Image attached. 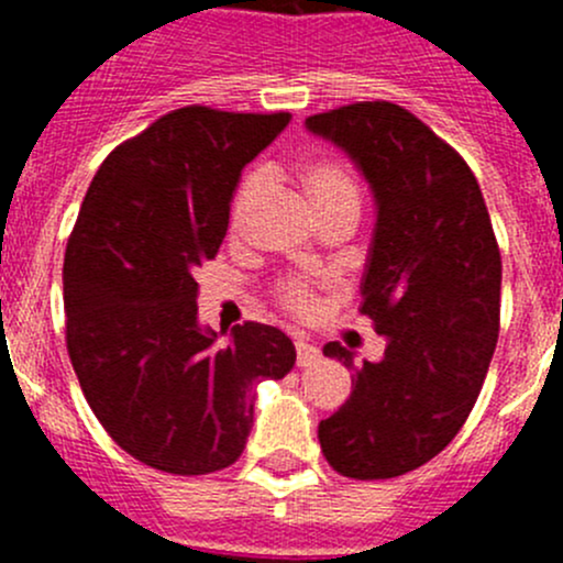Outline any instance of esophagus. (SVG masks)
I'll return each instance as SVG.
<instances>
[{"label":"esophagus","instance_id":"34e87169","mask_svg":"<svg viewBox=\"0 0 563 563\" xmlns=\"http://www.w3.org/2000/svg\"><path fill=\"white\" fill-rule=\"evenodd\" d=\"M318 356H321V351H318L313 343H308V340H297V365L299 367L316 365Z\"/></svg>","mask_w":563,"mask_h":563}]
</instances>
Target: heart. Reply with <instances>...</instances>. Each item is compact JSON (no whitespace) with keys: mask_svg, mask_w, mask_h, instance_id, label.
I'll use <instances>...</instances> for the list:
<instances>
[{"mask_svg":"<svg viewBox=\"0 0 563 563\" xmlns=\"http://www.w3.org/2000/svg\"><path fill=\"white\" fill-rule=\"evenodd\" d=\"M299 181H302L305 192L313 201L318 218L329 220L338 214H354L360 218L362 207V190L356 174L351 166L340 157L332 155H318L302 163L299 168ZM266 190V172L264 168H253L242 176L240 187H236L234 198H231V214L229 225L234 234L245 231V225L253 218L255 207H258L261 196ZM280 302L286 305L291 313L308 316L313 310V291L305 280L294 277V280L283 283L280 286Z\"/></svg>","mask_w":563,"mask_h":563,"instance_id":"obj_1","label":"heart"}]
</instances>
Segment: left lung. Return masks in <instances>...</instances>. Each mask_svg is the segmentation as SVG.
Wrapping results in <instances>:
<instances>
[{
    "mask_svg": "<svg viewBox=\"0 0 563 563\" xmlns=\"http://www.w3.org/2000/svg\"><path fill=\"white\" fill-rule=\"evenodd\" d=\"M371 185L376 229L360 313L387 338L354 367L351 397L318 424L323 457L351 479H391L439 455L468 419L498 340L501 253L476 176L406 108L376 100L305 119Z\"/></svg>",
    "mask_w": 563,
    "mask_h": 563,
    "instance_id": "8db88e82",
    "label": "left lung"
}]
</instances>
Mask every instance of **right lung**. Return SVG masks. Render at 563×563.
Listing matches in <instances>:
<instances>
[{"label": "right lung", "instance_id": "add662e5", "mask_svg": "<svg viewBox=\"0 0 563 563\" xmlns=\"http://www.w3.org/2000/svg\"><path fill=\"white\" fill-rule=\"evenodd\" d=\"M291 113L176 108L106 157L65 253L67 351L84 397L128 455L179 476L229 468L255 387L286 376L294 343L247 321L198 323L196 272L229 231L242 168Z\"/></svg>", "mask_w": 563, "mask_h": 563}]
</instances>
